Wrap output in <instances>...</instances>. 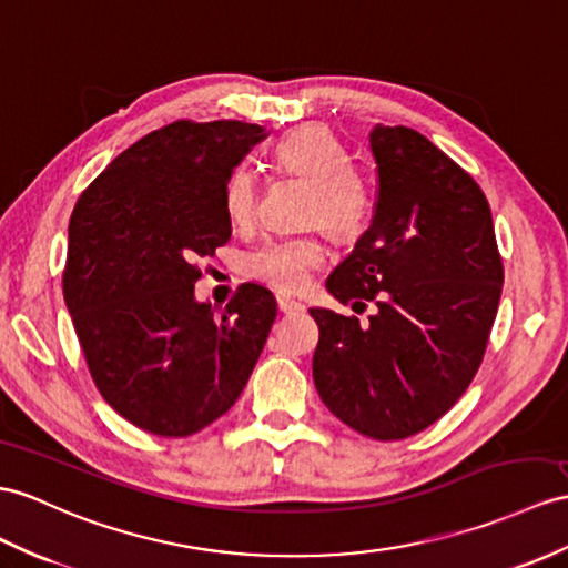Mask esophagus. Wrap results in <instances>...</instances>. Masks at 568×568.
<instances>
[{"instance_id": "esophagus-1", "label": "esophagus", "mask_w": 568, "mask_h": 568, "mask_svg": "<svg viewBox=\"0 0 568 568\" xmlns=\"http://www.w3.org/2000/svg\"><path fill=\"white\" fill-rule=\"evenodd\" d=\"M276 306H280V311L286 313V315H294V313H301L303 308H306L301 301L288 298V296H280V298H276Z\"/></svg>"}]
</instances>
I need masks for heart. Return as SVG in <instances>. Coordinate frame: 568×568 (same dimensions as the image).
Instances as JSON below:
<instances>
[{
  "label": "heart",
  "mask_w": 568,
  "mask_h": 568,
  "mask_svg": "<svg viewBox=\"0 0 568 568\" xmlns=\"http://www.w3.org/2000/svg\"><path fill=\"white\" fill-rule=\"evenodd\" d=\"M280 171L308 180L306 214L317 219L337 236H354L371 216V187L354 171L337 136L325 128H301L288 132L272 151ZM226 214L236 226H247L257 212V180L245 165L233 171L224 187ZM325 245L315 233L276 236L262 243L247 260L253 280L276 292H298L308 282L311 270L321 267Z\"/></svg>",
  "instance_id": "1"
}]
</instances>
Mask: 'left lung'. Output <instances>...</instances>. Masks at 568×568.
Returning <instances> with one entry per match:
<instances>
[{"instance_id":"left-lung-1","label":"left lung","mask_w":568,"mask_h":568,"mask_svg":"<svg viewBox=\"0 0 568 568\" xmlns=\"http://www.w3.org/2000/svg\"><path fill=\"white\" fill-rule=\"evenodd\" d=\"M371 226L329 272L339 303L373 301L368 325L311 308L321 339L313 381L325 407L358 434L424 432L473 383L499 308L504 265L479 185L424 134L376 124Z\"/></svg>"}]
</instances>
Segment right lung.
<instances>
[{
    "instance_id": "obj_1",
    "label": "right lung",
    "mask_w": 568,
    "mask_h": 568,
    "mask_svg": "<svg viewBox=\"0 0 568 568\" xmlns=\"http://www.w3.org/2000/svg\"><path fill=\"white\" fill-rule=\"evenodd\" d=\"M265 128L173 124L124 149L69 219L64 303L95 388L130 424L190 436L241 397L276 317L265 286L224 311L195 298V262L231 239L224 187Z\"/></svg>"
}]
</instances>
